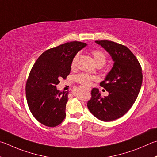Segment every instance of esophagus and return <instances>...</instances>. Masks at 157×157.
Returning <instances> with one entry per match:
<instances>
[{"mask_svg": "<svg viewBox=\"0 0 157 157\" xmlns=\"http://www.w3.org/2000/svg\"><path fill=\"white\" fill-rule=\"evenodd\" d=\"M86 89L88 90V91H90V90H91V88H90V87H86Z\"/></svg>", "mask_w": 157, "mask_h": 157, "instance_id": "esophagus-1", "label": "esophagus"}]
</instances>
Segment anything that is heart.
<instances>
[{
    "instance_id": "1",
    "label": "heart",
    "mask_w": 157,
    "mask_h": 157,
    "mask_svg": "<svg viewBox=\"0 0 157 157\" xmlns=\"http://www.w3.org/2000/svg\"><path fill=\"white\" fill-rule=\"evenodd\" d=\"M91 54L94 59V60L96 64H97L98 67H101V66L103 65L107 61V55L105 52H103L102 50H100V49H93L91 51ZM78 54H76L75 56L71 60V67L74 68L76 65L77 60H78ZM76 81L78 82V83L81 84L82 86H90L91 85L92 82L93 81L96 80V77L93 76L91 75H89V74H85V73H81L77 74L75 77Z\"/></svg>"
}]
</instances>
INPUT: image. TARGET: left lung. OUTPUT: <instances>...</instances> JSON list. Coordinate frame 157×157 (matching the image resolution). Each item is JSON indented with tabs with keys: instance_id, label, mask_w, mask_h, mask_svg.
I'll use <instances>...</instances> for the list:
<instances>
[{
	"instance_id": "left-lung-1",
	"label": "left lung",
	"mask_w": 157,
	"mask_h": 157,
	"mask_svg": "<svg viewBox=\"0 0 157 157\" xmlns=\"http://www.w3.org/2000/svg\"><path fill=\"white\" fill-rule=\"evenodd\" d=\"M96 43L111 55L114 66L100 86L109 92L101 97L99 90L93 88L87 103L90 112L99 120L110 121L123 117L135 102L141 87V66L128 48L113 41L102 40Z\"/></svg>"
}]
</instances>
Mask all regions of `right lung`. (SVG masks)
Returning a JSON list of instances; mask_svg holds the SVG:
<instances>
[{"mask_svg": "<svg viewBox=\"0 0 157 157\" xmlns=\"http://www.w3.org/2000/svg\"><path fill=\"white\" fill-rule=\"evenodd\" d=\"M86 45L71 41L49 49L33 65L26 83V98L30 112L41 124L53 128L64 120L68 92L58 90L56 85L60 78H67L71 60Z\"/></svg>", "mask_w": 157, "mask_h": 157, "instance_id": "obj_1", "label": "right lung"}]
</instances>
